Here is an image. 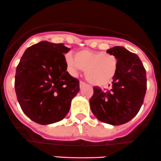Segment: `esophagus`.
Wrapping results in <instances>:
<instances>
[{"label": "esophagus", "mask_w": 161, "mask_h": 161, "mask_svg": "<svg viewBox=\"0 0 161 161\" xmlns=\"http://www.w3.org/2000/svg\"><path fill=\"white\" fill-rule=\"evenodd\" d=\"M85 85V83L83 82V81H80V87L81 88V87H83V86Z\"/></svg>", "instance_id": "esophagus-1"}]
</instances>
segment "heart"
Wrapping results in <instances>:
<instances>
[{"instance_id":"heart-1","label":"heart","mask_w":161,"mask_h":161,"mask_svg":"<svg viewBox=\"0 0 161 161\" xmlns=\"http://www.w3.org/2000/svg\"><path fill=\"white\" fill-rule=\"evenodd\" d=\"M66 63L71 75L85 70L87 80L98 87H105L110 84L115 77L118 66L117 57L113 54L89 50L79 51L75 58L68 54Z\"/></svg>"}]
</instances>
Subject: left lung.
Listing matches in <instances>:
<instances>
[{
  "label": "left lung",
  "instance_id": "obj_1",
  "mask_svg": "<svg viewBox=\"0 0 161 161\" xmlns=\"http://www.w3.org/2000/svg\"><path fill=\"white\" fill-rule=\"evenodd\" d=\"M106 52L117 57V74L108 90L93 87L90 107L100 121L120 125L135 117L142 105L146 92V72L138 55L124 47L115 46Z\"/></svg>",
  "mask_w": 161,
  "mask_h": 161
}]
</instances>
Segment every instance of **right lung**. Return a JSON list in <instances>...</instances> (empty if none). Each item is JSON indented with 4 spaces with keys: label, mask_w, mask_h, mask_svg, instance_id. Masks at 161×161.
I'll use <instances>...</instances> for the list:
<instances>
[{
    "label": "right lung",
    "mask_w": 161,
    "mask_h": 161,
    "mask_svg": "<svg viewBox=\"0 0 161 161\" xmlns=\"http://www.w3.org/2000/svg\"><path fill=\"white\" fill-rule=\"evenodd\" d=\"M63 44L41 41L25 51L17 66L15 88L22 110L39 125L63 120L80 90L79 80L66 71Z\"/></svg>",
    "instance_id": "1"
}]
</instances>
